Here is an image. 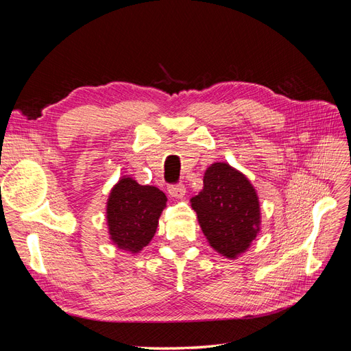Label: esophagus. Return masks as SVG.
Segmentation results:
<instances>
[{
	"label": "esophagus",
	"instance_id": "esophagus-1",
	"mask_svg": "<svg viewBox=\"0 0 351 351\" xmlns=\"http://www.w3.org/2000/svg\"><path fill=\"white\" fill-rule=\"evenodd\" d=\"M168 193L173 197H183L186 195V187L183 184L168 186Z\"/></svg>",
	"mask_w": 351,
	"mask_h": 351
}]
</instances>
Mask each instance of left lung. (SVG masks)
<instances>
[{
	"label": "left lung",
	"mask_w": 351,
	"mask_h": 351,
	"mask_svg": "<svg viewBox=\"0 0 351 351\" xmlns=\"http://www.w3.org/2000/svg\"><path fill=\"white\" fill-rule=\"evenodd\" d=\"M202 231L212 247L236 258L259 231V200L249 180L228 164H212L204 189L192 200Z\"/></svg>",
	"instance_id": "left-lung-1"
}]
</instances>
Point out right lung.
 I'll return each mask as SVG.
<instances>
[{
  "label": "right lung",
  "instance_id": "right-lung-1",
  "mask_svg": "<svg viewBox=\"0 0 351 351\" xmlns=\"http://www.w3.org/2000/svg\"><path fill=\"white\" fill-rule=\"evenodd\" d=\"M167 197L154 186H141L121 178L108 199L107 219L114 244L132 253L139 252L155 236L158 218Z\"/></svg>",
  "mask_w": 351,
  "mask_h": 351
}]
</instances>
